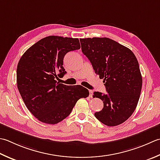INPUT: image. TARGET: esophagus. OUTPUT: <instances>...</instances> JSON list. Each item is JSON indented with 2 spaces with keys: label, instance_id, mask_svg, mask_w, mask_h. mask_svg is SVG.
Wrapping results in <instances>:
<instances>
[{
  "label": "esophagus",
  "instance_id": "34e87169",
  "mask_svg": "<svg viewBox=\"0 0 160 160\" xmlns=\"http://www.w3.org/2000/svg\"><path fill=\"white\" fill-rule=\"evenodd\" d=\"M89 96L91 98H92L93 96V91L92 90H89Z\"/></svg>",
  "mask_w": 160,
  "mask_h": 160
}]
</instances>
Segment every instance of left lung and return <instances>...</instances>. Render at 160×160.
<instances>
[{"instance_id":"left-lung-1","label":"left lung","mask_w":160,"mask_h":160,"mask_svg":"<svg viewBox=\"0 0 160 160\" xmlns=\"http://www.w3.org/2000/svg\"><path fill=\"white\" fill-rule=\"evenodd\" d=\"M80 41L83 54L103 79L107 91V93H93V96L104 104L94 116L108 126L123 123L135 110L142 91V77L135 55L127 47L107 37Z\"/></svg>"}]
</instances>
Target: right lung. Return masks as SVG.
I'll use <instances>...</instances> for the list:
<instances>
[{"label": "right lung", "instance_id": "obj_1", "mask_svg": "<svg viewBox=\"0 0 160 160\" xmlns=\"http://www.w3.org/2000/svg\"><path fill=\"white\" fill-rule=\"evenodd\" d=\"M80 48L77 38L48 36L28 48L18 62V92L29 111L43 123H58L71 114L78 100L89 95L82 86L56 80L67 73L62 66L65 55Z\"/></svg>", "mask_w": 160, "mask_h": 160}]
</instances>
